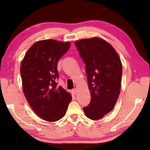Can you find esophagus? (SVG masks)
Masks as SVG:
<instances>
[{"mask_svg":"<svg viewBox=\"0 0 150 150\" xmlns=\"http://www.w3.org/2000/svg\"><path fill=\"white\" fill-rule=\"evenodd\" d=\"M72 92L73 93V94H74V95H76V93H77V89H76V88L73 89L72 90Z\"/></svg>","mask_w":150,"mask_h":150,"instance_id":"obj_1","label":"esophagus"}]
</instances>
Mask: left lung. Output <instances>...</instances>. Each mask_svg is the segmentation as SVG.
I'll return each instance as SVG.
<instances>
[{
    "label": "left lung",
    "mask_w": 150,
    "mask_h": 150,
    "mask_svg": "<svg viewBox=\"0 0 150 150\" xmlns=\"http://www.w3.org/2000/svg\"><path fill=\"white\" fill-rule=\"evenodd\" d=\"M79 55L86 64L91 101L84 107L86 116L100 120L114 108L119 97L122 65L119 55L106 41L92 38L76 41Z\"/></svg>",
    "instance_id": "obj_1"
}]
</instances>
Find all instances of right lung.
Returning a JSON list of instances; mask_svg holds the SVG:
<instances>
[{
	"label": "right lung",
	"mask_w": 150,
	"mask_h": 150,
	"mask_svg": "<svg viewBox=\"0 0 150 150\" xmlns=\"http://www.w3.org/2000/svg\"><path fill=\"white\" fill-rule=\"evenodd\" d=\"M69 42L44 40L35 42L21 64L23 90L28 103L39 117L50 122L63 117L72 96L57 86V63L67 52Z\"/></svg>",
	"instance_id": "add662e5"
}]
</instances>
